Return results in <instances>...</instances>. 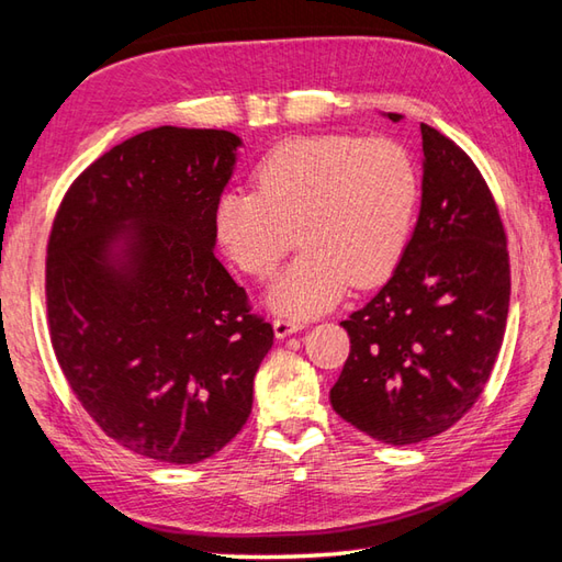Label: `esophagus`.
<instances>
[{
  "mask_svg": "<svg viewBox=\"0 0 562 562\" xmlns=\"http://www.w3.org/2000/svg\"><path fill=\"white\" fill-rule=\"evenodd\" d=\"M305 327V323H301V319H291V317H277L273 319V335H277V339H285L295 335V331H301Z\"/></svg>",
  "mask_w": 562,
  "mask_h": 562,
  "instance_id": "1",
  "label": "esophagus"
}]
</instances>
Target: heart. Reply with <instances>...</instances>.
I'll use <instances>...</instances> for the list:
<instances>
[{
	"mask_svg": "<svg viewBox=\"0 0 562 562\" xmlns=\"http://www.w3.org/2000/svg\"><path fill=\"white\" fill-rule=\"evenodd\" d=\"M255 184L257 191H225L215 201L213 231L225 255L255 279L277 269L297 235L301 255L267 293L277 313H325L349 283H383L405 255L417 171L393 140L295 137L261 159Z\"/></svg>",
	"mask_w": 562,
	"mask_h": 562,
	"instance_id": "obj_1",
	"label": "heart"
}]
</instances>
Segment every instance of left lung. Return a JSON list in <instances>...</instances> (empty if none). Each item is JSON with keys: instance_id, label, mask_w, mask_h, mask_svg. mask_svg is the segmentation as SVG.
Returning a JSON list of instances; mask_svg holds the SVG:
<instances>
[{"instance_id": "1", "label": "left lung", "mask_w": 562, "mask_h": 562, "mask_svg": "<svg viewBox=\"0 0 562 562\" xmlns=\"http://www.w3.org/2000/svg\"><path fill=\"white\" fill-rule=\"evenodd\" d=\"M419 131L417 225L393 277L341 323L351 351L329 391L341 419L391 446L437 437L475 405L509 313L495 199L461 147L427 123Z\"/></svg>"}]
</instances>
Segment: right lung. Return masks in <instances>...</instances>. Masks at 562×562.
<instances>
[{
  "mask_svg": "<svg viewBox=\"0 0 562 562\" xmlns=\"http://www.w3.org/2000/svg\"><path fill=\"white\" fill-rule=\"evenodd\" d=\"M243 140L159 128L111 147L55 215L45 295L57 363L123 449L201 463L245 427L273 329L215 257Z\"/></svg>",
  "mask_w": 562,
  "mask_h": 562,
  "instance_id": "1",
  "label": "right lung"
}]
</instances>
